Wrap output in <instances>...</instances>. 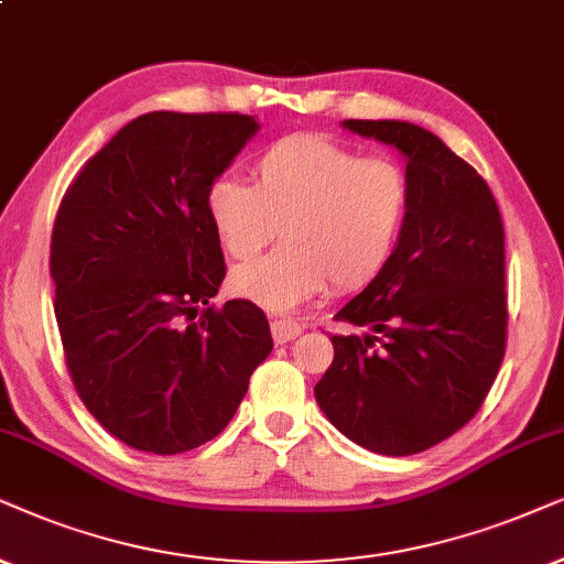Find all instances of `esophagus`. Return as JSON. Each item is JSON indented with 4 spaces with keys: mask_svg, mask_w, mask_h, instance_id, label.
Listing matches in <instances>:
<instances>
[{
    "mask_svg": "<svg viewBox=\"0 0 564 564\" xmlns=\"http://www.w3.org/2000/svg\"><path fill=\"white\" fill-rule=\"evenodd\" d=\"M270 333H273L275 344H289L296 335H302V325L291 323V319H273L270 323Z\"/></svg>",
    "mask_w": 564,
    "mask_h": 564,
    "instance_id": "esophagus-1",
    "label": "esophagus"
}]
</instances>
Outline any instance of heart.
Returning a JSON list of instances; mask_svg holds the SVG:
<instances>
[{
	"instance_id": "1",
	"label": "heart",
	"mask_w": 564,
	"mask_h": 564,
	"mask_svg": "<svg viewBox=\"0 0 564 564\" xmlns=\"http://www.w3.org/2000/svg\"><path fill=\"white\" fill-rule=\"evenodd\" d=\"M411 187L390 159H361L325 134H291L252 163V187L220 176L205 195L218 245L234 260L258 254L275 231L286 239L231 273V289L289 312L335 289L367 286L393 260Z\"/></svg>"
}]
</instances>
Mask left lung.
Returning a JSON list of instances; mask_svg holds the SVG:
<instances>
[{
    "label": "left lung",
    "mask_w": 564,
    "mask_h": 564,
    "mask_svg": "<svg viewBox=\"0 0 564 564\" xmlns=\"http://www.w3.org/2000/svg\"><path fill=\"white\" fill-rule=\"evenodd\" d=\"M340 127L401 153L411 205L393 260L335 315L365 333L333 335V365L315 398L356 445L413 455L471 422L500 372L502 216L487 182L424 127L398 119Z\"/></svg>",
    "instance_id": "obj_1"
}]
</instances>
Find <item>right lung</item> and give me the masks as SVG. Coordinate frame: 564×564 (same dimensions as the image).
<instances>
[{
  "label": "right lung",
  "instance_id": "right-lung-1",
  "mask_svg": "<svg viewBox=\"0 0 564 564\" xmlns=\"http://www.w3.org/2000/svg\"><path fill=\"white\" fill-rule=\"evenodd\" d=\"M249 113L151 111L77 174L52 234L54 315L77 395L134 451L174 455L226 430L273 351L247 299L203 310L226 265L205 195L254 138Z\"/></svg>",
  "mask_w": 564,
  "mask_h": 564
}]
</instances>
